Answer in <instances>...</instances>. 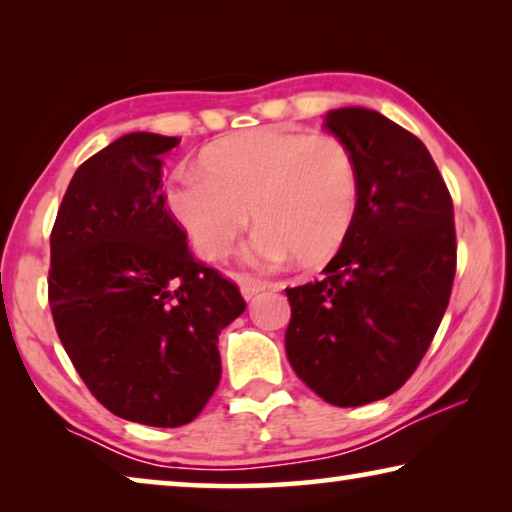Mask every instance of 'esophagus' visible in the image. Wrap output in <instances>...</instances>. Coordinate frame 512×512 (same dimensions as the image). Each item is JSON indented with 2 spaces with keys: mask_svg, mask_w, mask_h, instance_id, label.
Here are the masks:
<instances>
[{
  "mask_svg": "<svg viewBox=\"0 0 512 512\" xmlns=\"http://www.w3.org/2000/svg\"><path fill=\"white\" fill-rule=\"evenodd\" d=\"M239 289H241V296H244V300H253L259 291L266 289V284L255 282V280H241Z\"/></svg>",
  "mask_w": 512,
  "mask_h": 512,
  "instance_id": "1",
  "label": "esophagus"
}]
</instances>
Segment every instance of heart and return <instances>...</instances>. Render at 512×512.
<instances>
[{
	"mask_svg": "<svg viewBox=\"0 0 512 512\" xmlns=\"http://www.w3.org/2000/svg\"><path fill=\"white\" fill-rule=\"evenodd\" d=\"M203 173H178L167 203L196 253L223 259L248 225H259L244 248L253 268H275L291 257L318 266L339 253L357 214L359 180L339 137L259 128L212 144Z\"/></svg>",
	"mask_w": 512,
	"mask_h": 512,
	"instance_id": "heart-1",
	"label": "heart"
}]
</instances>
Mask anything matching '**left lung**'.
Returning a JSON list of instances; mask_svg holds the SVG:
<instances>
[{"label": "left lung", "mask_w": 512, "mask_h": 512, "mask_svg": "<svg viewBox=\"0 0 512 512\" xmlns=\"http://www.w3.org/2000/svg\"><path fill=\"white\" fill-rule=\"evenodd\" d=\"M323 126L357 167V214L318 282L287 289L296 375L334 406L395 393L443 320L456 273L452 196L418 137L377 110L336 108Z\"/></svg>", "instance_id": "left-lung-1"}]
</instances>
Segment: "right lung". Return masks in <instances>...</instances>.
<instances>
[{"label": "right lung", "instance_id": "1", "mask_svg": "<svg viewBox=\"0 0 512 512\" xmlns=\"http://www.w3.org/2000/svg\"><path fill=\"white\" fill-rule=\"evenodd\" d=\"M178 137L128 133L76 169L51 230L49 305L92 395L149 427L192 422L221 379L239 289L196 262L162 194Z\"/></svg>", "mask_w": 512, "mask_h": 512}]
</instances>
